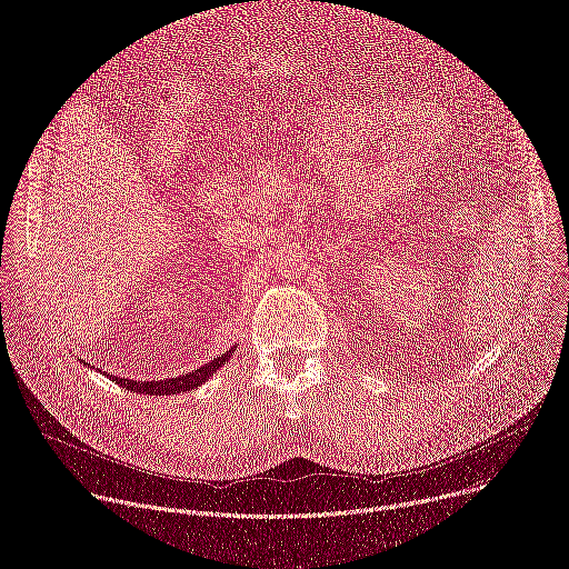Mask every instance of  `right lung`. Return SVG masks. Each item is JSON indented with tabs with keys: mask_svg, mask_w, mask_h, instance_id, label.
<instances>
[{
	"mask_svg": "<svg viewBox=\"0 0 569 569\" xmlns=\"http://www.w3.org/2000/svg\"><path fill=\"white\" fill-rule=\"evenodd\" d=\"M236 349L213 358L211 362L202 365L200 369L196 371H189V373H182L178 378H167V380H130V378H119V376H110L112 382H117L119 387H126L128 391H137V393H150V396H171V393H184L189 389H196L200 387L202 382H207L233 353ZM88 369H92L88 365Z\"/></svg>",
	"mask_w": 569,
	"mask_h": 569,
	"instance_id": "add662e5",
	"label": "right lung"
}]
</instances>
